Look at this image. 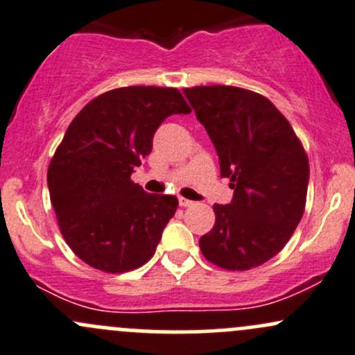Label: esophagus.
I'll list each match as a JSON object with an SVG mask.
<instances>
[{"label": "esophagus", "instance_id": "obj_1", "mask_svg": "<svg viewBox=\"0 0 355 355\" xmlns=\"http://www.w3.org/2000/svg\"><path fill=\"white\" fill-rule=\"evenodd\" d=\"M178 204H180L182 207H189V206H192V204H194V200L185 199V198H178Z\"/></svg>", "mask_w": 355, "mask_h": 355}]
</instances>
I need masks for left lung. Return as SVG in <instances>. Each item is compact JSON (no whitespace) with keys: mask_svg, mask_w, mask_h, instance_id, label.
Listing matches in <instances>:
<instances>
[{"mask_svg":"<svg viewBox=\"0 0 355 355\" xmlns=\"http://www.w3.org/2000/svg\"><path fill=\"white\" fill-rule=\"evenodd\" d=\"M206 128L234 199L214 204L216 223L199 239L216 266L245 271L277 256L304 214L309 161L273 103L230 85L184 89Z\"/></svg>","mask_w":355,"mask_h":355,"instance_id":"obj_1","label":"left lung"}]
</instances>
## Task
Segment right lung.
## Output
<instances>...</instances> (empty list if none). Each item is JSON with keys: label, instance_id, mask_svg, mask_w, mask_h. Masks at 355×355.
I'll list each match as a JSON object with an SVG mask.
<instances>
[{"label": "right lung", "instance_id": "1", "mask_svg": "<svg viewBox=\"0 0 355 355\" xmlns=\"http://www.w3.org/2000/svg\"><path fill=\"white\" fill-rule=\"evenodd\" d=\"M191 108L177 89L132 85L92 99L67 128L48 168L60 230L84 263L125 273L156 252L178 199L148 194L130 180L171 114Z\"/></svg>", "mask_w": 355, "mask_h": 355}]
</instances>
